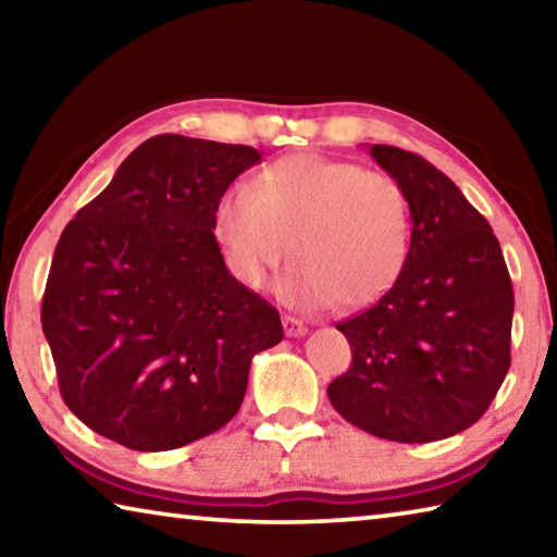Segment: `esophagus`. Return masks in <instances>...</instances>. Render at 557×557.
<instances>
[{
	"instance_id": "1",
	"label": "esophagus",
	"mask_w": 557,
	"mask_h": 557,
	"mask_svg": "<svg viewBox=\"0 0 557 557\" xmlns=\"http://www.w3.org/2000/svg\"><path fill=\"white\" fill-rule=\"evenodd\" d=\"M282 326H285V334L292 336V338H299V336L307 334V326L295 317H282Z\"/></svg>"
}]
</instances>
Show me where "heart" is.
Returning a JSON list of instances; mask_svg holds the SVG:
<instances>
[{"instance_id": "obj_1", "label": "heart", "mask_w": 557, "mask_h": 557, "mask_svg": "<svg viewBox=\"0 0 557 557\" xmlns=\"http://www.w3.org/2000/svg\"><path fill=\"white\" fill-rule=\"evenodd\" d=\"M223 260L245 287H262L292 256L289 301L307 309L369 307L388 295L410 256V206L403 186L363 164L314 152L268 164L248 191L213 211Z\"/></svg>"}]
</instances>
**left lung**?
<instances>
[{
    "label": "left lung",
    "instance_id": "1",
    "mask_svg": "<svg viewBox=\"0 0 557 557\" xmlns=\"http://www.w3.org/2000/svg\"><path fill=\"white\" fill-rule=\"evenodd\" d=\"M410 206V256L388 295L336 324L351 369L326 388L346 422L435 442L482 418L511 366L513 287L492 225L425 159L369 145Z\"/></svg>",
    "mask_w": 557,
    "mask_h": 557
}]
</instances>
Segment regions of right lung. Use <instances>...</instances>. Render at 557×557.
<instances>
[{"label":"right lung","mask_w":557,"mask_h":557,"mask_svg":"<svg viewBox=\"0 0 557 557\" xmlns=\"http://www.w3.org/2000/svg\"><path fill=\"white\" fill-rule=\"evenodd\" d=\"M260 159L157 135L65 225L41 326L65 405L98 435L139 451L213 435L240 408L252 356L285 336L213 235L225 188Z\"/></svg>","instance_id":"obj_1"}]
</instances>
